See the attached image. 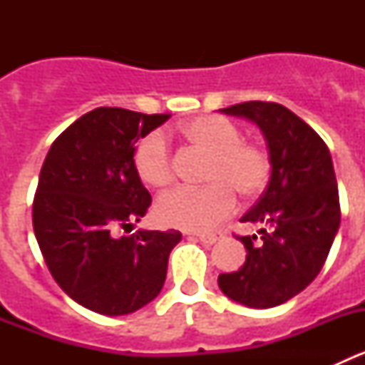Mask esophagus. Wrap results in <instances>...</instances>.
I'll return each instance as SVG.
<instances>
[{
  "instance_id": "1",
  "label": "esophagus",
  "mask_w": 365,
  "mask_h": 365,
  "mask_svg": "<svg viewBox=\"0 0 365 365\" xmlns=\"http://www.w3.org/2000/svg\"><path fill=\"white\" fill-rule=\"evenodd\" d=\"M195 237H197L199 241H202V243H215V241H219L222 237L221 232H205V234H193Z\"/></svg>"
}]
</instances>
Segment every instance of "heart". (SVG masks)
<instances>
[{"instance_id":"obj_1","label":"heart","mask_w":365,"mask_h":365,"mask_svg":"<svg viewBox=\"0 0 365 365\" xmlns=\"http://www.w3.org/2000/svg\"><path fill=\"white\" fill-rule=\"evenodd\" d=\"M186 144L208 153L202 186H185L157 202V217L168 227L205 232L234 212L235 194L257 197L272 173L270 155L261 144L245 140L240 125L219 115H201L180 124ZM133 170L146 186L164 190L173 182L172 153L160 133H150L133 150Z\"/></svg>"}]
</instances>
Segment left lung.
Segmentation results:
<instances>
[{"label": "left lung", "mask_w": 365, "mask_h": 365, "mask_svg": "<svg viewBox=\"0 0 365 365\" xmlns=\"http://www.w3.org/2000/svg\"><path fill=\"white\" fill-rule=\"evenodd\" d=\"M221 111L259 125L272 173L259 201L241 217L263 227L261 237L237 235L247 259L219 274V289L247 307H276L318 276L340 227L333 160L320 135L285 106L250 100Z\"/></svg>", "instance_id": "8db88e82"}]
</instances>
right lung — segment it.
<instances>
[{"mask_svg":"<svg viewBox=\"0 0 365 365\" xmlns=\"http://www.w3.org/2000/svg\"><path fill=\"white\" fill-rule=\"evenodd\" d=\"M170 117L96 108L58 135L45 157L32 227L54 282L89 311L130 314L163 289L180 232H117L151 205L131 163L135 143Z\"/></svg>","mask_w":365,"mask_h":365,"instance_id":"add662e5","label":"right lung"}]
</instances>
